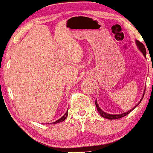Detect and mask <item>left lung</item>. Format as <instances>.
Returning a JSON list of instances; mask_svg holds the SVG:
<instances>
[{
    "label": "left lung",
    "instance_id": "8db88e82",
    "mask_svg": "<svg viewBox=\"0 0 153 153\" xmlns=\"http://www.w3.org/2000/svg\"><path fill=\"white\" fill-rule=\"evenodd\" d=\"M136 43H137V45L138 48L140 49V51H141L142 53L143 54V55L145 56V57H146V49H145V46H144L143 44L142 43V42H140L137 41H137H136ZM144 95H145V94H143V98H142V99L140 100V102H139V103H137V104L136 106H135L134 107V108H132V109L129 110V111L125 112V113L120 114H106V112L103 111L101 110V108H100V107H99V106H98V103H97V102H96V101H95V103H96V108H97L98 111L99 112V114H101V117H104V118L108 119H120V118H122V117H125V116H127V114H129L130 113V112H131V111H132L133 109H134V108H136V107L139 104H140V103L141 102V101H142V100H143V97H144Z\"/></svg>",
    "mask_w": 153,
    "mask_h": 153
}]
</instances>
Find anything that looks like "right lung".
I'll return each mask as SVG.
<instances>
[{"label": "right lung", "mask_w": 153, "mask_h": 153, "mask_svg": "<svg viewBox=\"0 0 153 153\" xmlns=\"http://www.w3.org/2000/svg\"><path fill=\"white\" fill-rule=\"evenodd\" d=\"M68 111H67L66 113L65 114L64 116H62V117H61L60 119H58V120H57V121H56V122H53V123H52V124H57V123H59V122H63V121H64L65 119H66V117H68Z\"/></svg>", "instance_id": "add662e5"}]
</instances>
